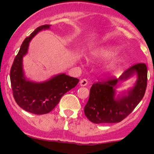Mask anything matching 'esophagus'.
<instances>
[{
	"mask_svg": "<svg viewBox=\"0 0 154 154\" xmlns=\"http://www.w3.org/2000/svg\"><path fill=\"white\" fill-rule=\"evenodd\" d=\"M87 84H88V80L86 79H83V80H80V85L81 86H86Z\"/></svg>",
	"mask_w": 154,
	"mask_h": 154,
	"instance_id": "1",
	"label": "esophagus"
}]
</instances>
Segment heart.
Masks as SVG:
<instances>
[{
	"label": "heart",
	"mask_w": 154,
	"mask_h": 154,
	"mask_svg": "<svg viewBox=\"0 0 154 154\" xmlns=\"http://www.w3.org/2000/svg\"><path fill=\"white\" fill-rule=\"evenodd\" d=\"M119 52V48L114 46H102L94 49L91 52V56L94 60H106L116 55ZM121 57H116L110 60L106 65V69L109 71H115L120 66L122 62Z\"/></svg>",
	"instance_id": "heart-1"
}]
</instances>
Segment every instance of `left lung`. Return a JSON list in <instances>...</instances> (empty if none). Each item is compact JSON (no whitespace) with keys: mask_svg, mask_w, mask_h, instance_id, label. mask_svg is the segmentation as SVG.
I'll return each instance as SVG.
<instances>
[{"mask_svg":"<svg viewBox=\"0 0 154 154\" xmlns=\"http://www.w3.org/2000/svg\"><path fill=\"white\" fill-rule=\"evenodd\" d=\"M135 73L137 80L127 96L115 97L119 82L125 81ZM147 69L144 63H138L127 69L120 77L94 83L84 107L87 119L94 124L118 123L132 112L143 98L147 88Z\"/></svg>","mask_w":154,"mask_h":154,"instance_id":"obj_1","label":"left lung"}]
</instances>
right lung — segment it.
Here are the masks:
<instances>
[{
    "label": "right lung",
    "mask_w": 154,
    "mask_h": 154,
    "mask_svg": "<svg viewBox=\"0 0 154 154\" xmlns=\"http://www.w3.org/2000/svg\"><path fill=\"white\" fill-rule=\"evenodd\" d=\"M50 27L45 24L37 27L24 40L10 70L11 86L15 102L23 109L35 115L50 112L58 104L63 95L79 82L77 78L66 74H57L42 83L29 81L24 77L22 60L28 51L29 42L39 31Z\"/></svg>",
    "instance_id": "add662e5"
}]
</instances>
